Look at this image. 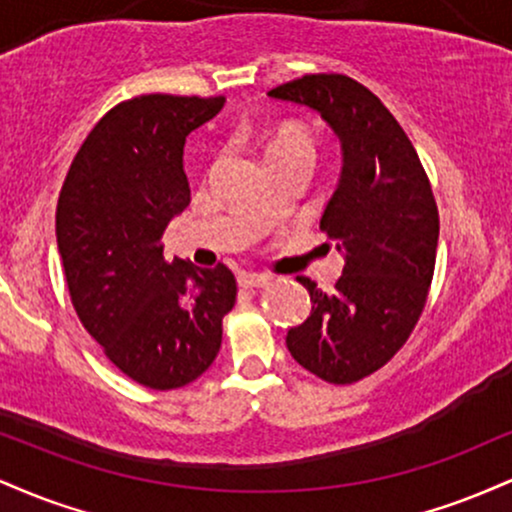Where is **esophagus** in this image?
<instances>
[{"label": "esophagus", "mask_w": 512, "mask_h": 512, "mask_svg": "<svg viewBox=\"0 0 512 512\" xmlns=\"http://www.w3.org/2000/svg\"><path fill=\"white\" fill-rule=\"evenodd\" d=\"M238 284L243 286V289H264V286L269 284V276L252 274V272H243V274L238 276Z\"/></svg>", "instance_id": "1"}]
</instances>
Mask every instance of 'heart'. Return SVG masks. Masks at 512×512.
<instances>
[{"label": "heart", "mask_w": 512, "mask_h": 512, "mask_svg": "<svg viewBox=\"0 0 512 512\" xmlns=\"http://www.w3.org/2000/svg\"><path fill=\"white\" fill-rule=\"evenodd\" d=\"M286 151H303V154L313 156L315 154V144L313 137L301 127H284L274 134V139L267 146V156H279L286 154Z\"/></svg>", "instance_id": "1"}]
</instances>
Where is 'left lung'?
I'll return each instance as SVG.
<instances>
[{
    "instance_id": "1",
    "label": "left lung",
    "mask_w": 512,
    "mask_h": 512,
    "mask_svg": "<svg viewBox=\"0 0 512 512\" xmlns=\"http://www.w3.org/2000/svg\"><path fill=\"white\" fill-rule=\"evenodd\" d=\"M269 96L317 110L344 149L342 180L320 221L344 252V274L332 293L298 276L313 310L286 346L325 383H358L407 344L424 313L440 231L436 197L404 129L351 76L308 74Z\"/></svg>"
}]
</instances>
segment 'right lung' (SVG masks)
<instances>
[{
    "label": "right lung",
    "mask_w": 512,
    "mask_h": 512,
    "mask_svg": "<svg viewBox=\"0 0 512 512\" xmlns=\"http://www.w3.org/2000/svg\"><path fill=\"white\" fill-rule=\"evenodd\" d=\"M223 96L146 93L110 108L76 151L57 199V248L84 330L117 370L175 390L214 363L236 303L226 264L163 257V231L190 204L185 137Z\"/></svg>",
    "instance_id": "add662e5"
}]
</instances>
